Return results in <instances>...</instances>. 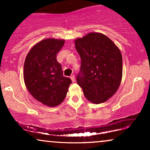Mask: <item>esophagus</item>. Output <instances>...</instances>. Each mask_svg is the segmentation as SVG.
<instances>
[{
    "instance_id": "1",
    "label": "esophagus",
    "mask_w": 150,
    "mask_h": 150,
    "mask_svg": "<svg viewBox=\"0 0 150 150\" xmlns=\"http://www.w3.org/2000/svg\"><path fill=\"white\" fill-rule=\"evenodd\" d=\"M70 79H71V80H72V81H73V82H75V75H70Z\"/></svg>"
}]
</instances>
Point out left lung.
<instances>
[{"label": "left lung", "instance_id": "1", "mask_svg": "<svg viewBox=\"0 0 150 150\" xmlns=\"http://www.w3.org/2000/svg\"><path fill=\"white\" fill-rule=\"evenodd\" d=\"M75 44L81 59L77 84L91 102H104L116 92L121 82L120 50L109 38L96 32L76 39Z\"/></svg>", "mask_w": 150, "mask_h": 150}]
</instances>
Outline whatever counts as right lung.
<instances>
[{"instance_id": "right-lung-1", "label": "right lung", "mask_w": 150, "mask_h": 150, "mask_svg": "<svg viewBox=\"0 0 150 150\" xmlns=\"http://www.w3.org/2000/svg\"><path fill=\"white\" fill-rule=\"evenodd\" d=\"M64 40L47 39L32 47L25 58L24 80L34 99L49 106L59 105L65 99L72 81L63 75L56 54Z\"/></svg>"}]
</instances>
